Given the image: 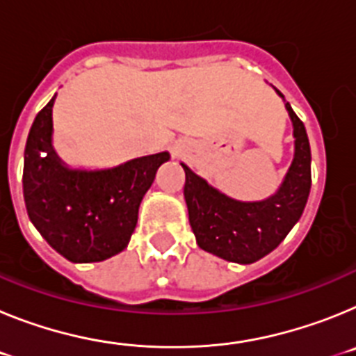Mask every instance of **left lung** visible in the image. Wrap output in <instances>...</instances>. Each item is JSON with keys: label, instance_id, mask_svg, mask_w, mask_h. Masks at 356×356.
I'll return each instance as SVG.
<instances>
[{"label": "left lung", "instance_id": "left-lung-1", "mask_svg": "<svg viewBox=\"0 0 356 356\" xmlns=\"http://www.w3.org/2000/svg\"><path fill=\"white\" fill-rule=\"evenodd\" d=\"M276 92L284 97L280 90ZM285 108L294 127V160L284 184L271 197L262 201L232 200L181 163L188 222L201 250L228 262L253 264L278 248L300 221L312 185V156L305 124L289 103Z\"/></svg>", "mask_w": 356, "mask_h": 356}]
</instances>
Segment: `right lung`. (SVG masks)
I'll list each match as a JSON object with an SVG mask.
<instances>
[{
    "label": "right lung",
    "instance_id": "right-lung-1",
    "mask_svg": "<svg viewBox=\"0 0 356 356\" xmlns=\"http://www.w3.org/2000/svg\"><path fill=\"white\" fill-rule=\"evenodd\" d=\"M55 97L37 114L24 149L28 217L49 246L71 262H102L121 253L137 226L144 194L168 151L102 171L69 169L51 146Z\"/></svg>",
    "mask_w": 356,
    "mask_h": 356
}]
</instances>
